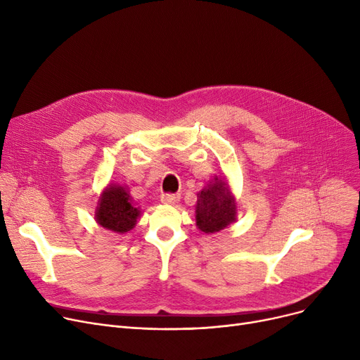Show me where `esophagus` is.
Listing matches in <instances>:
<instances>
[{
    "instance_id": "34e87169",
    "label": "esophagus",
    "mask_w": 360,
    "mask_h": 360,
    "mask_svg": "<svg viewBox=\"0 0 360 360\" xmlns=\"http://www.w3.org/2000/svg\"><path fill=\"white\" fill-rule=\"evenodd\" d=\"M160 201L165 202V204H175V202L179 201V195H178V194H170V193L162 194Z\"/></svg>"
}]
</instances>
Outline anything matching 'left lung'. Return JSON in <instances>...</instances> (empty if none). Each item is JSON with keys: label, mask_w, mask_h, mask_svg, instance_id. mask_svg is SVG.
Returning <instances> with one entry per match:
<instances>
[{"label": "left lung", "mask_w": 360, "mask_h": 360, "mask_svg": "<svg viewBox=\"0 0 360 360\" xmlns=\"http://www.w3.org/2000/svg\"><path fill=\"white\" fill-rule=\"evenodd\" d=\"M236 219V205L229 193L228 184L217 181L198 194L195 207V220L200 231L214 233Z\"/></svg>", "instance_id": "8db88e82"}]
</instances>
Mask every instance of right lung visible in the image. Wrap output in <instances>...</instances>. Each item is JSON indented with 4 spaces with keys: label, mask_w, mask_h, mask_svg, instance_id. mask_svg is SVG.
I'll return each mask as SVG.
<instances>
[{
    "label": "right lung",
    "mask_w": 360,
    "mask_h": 360,
    "mask_svg": "<svg viewBox=\"0 0 360 360\" xmlns=\"http://www.w3.org/2000/svg\"><path fill=\"white\" fill-rule=\"evenodd\" d=\"M140 212L131 204L129 194L122 186H109L101 197L96 220L105 229L125 233L134 228Z\"/></svg>",
    "instance_id": "1"
}]
</instances>
